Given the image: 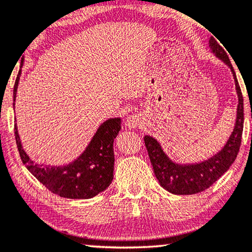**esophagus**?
Here are the masks:
<instances>
[{
    "mask_svg": "<svg viewBox=\"0 0 252 252\" xmlns=\"http://www.w3.org/2000/svg\"><path fill=\"white\" fill-rule=\"evenodd\" d=\"M142 122H143L142 115H139V114H135V115L129 116L128 119H126V126L130 129L137 128V126H139L140 124H142Z\"/></svg>",
    "mask_w": 252,
    "mask_h": 252,
    "instance_id": "obj_1",
    "label": "esophagus"
}]
</instances>
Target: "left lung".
Instances as JSON below:
<instances>
[{
    "instance_id": "obj_1",
    "label": "left lung",
    "mask_w": 252,
    "mask_h": 252,
    "mask_svg": "<svg viewBox=\"0 0 252 252\" xmlns=\"http://www.w3.org/2000/svg\"><path fill=\"white\" fill-rule=\"evenodd\" d=\"M210 47L218 58L222 60L229 66L233 72L234 79H235L236 92L239 96L235 128H234V131L226 145L219 153L211 159L204 161V162L196 163V165H179V163L173 162L153 137H144V142H145L156 177L161 187L174 194H193L209 189L216 181L219 180L229 169L231 163L235 161L237 154H239L241 142H242L244 110L241 87L237 82L230 60L226 53L227 49L224 50L222 46H220V43L214 38L210 39Z\"/></svg>"
}]
</instances>
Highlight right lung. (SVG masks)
<instances>
[{
	"mask_svg": "<svg viewBox=\"0 0 252 252\" xmlns=\"http://www.w3.org/2000/svg\"><path fill=\"white\" fill-rule=\"evenodd\" d=\"M21 71L13 86V107ZM121 130V119H109L95 132L91 143L78 159L63 167H42L35 165L23 150L17 126L16 144L23 163L30 173L53 193L71 199H89L105 191L113 181V143Z\"/></svg>",
	"mask_w": 252,
	"mask_h": 252,
	"instance_id": "right-lung-1",
	"label": "right lung"
}]
</instances>
